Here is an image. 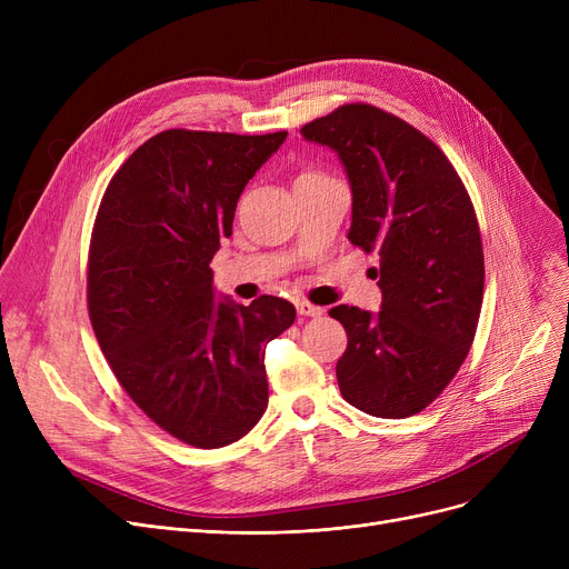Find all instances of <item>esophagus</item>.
Masks as SVG:
<instances>
[{
    "label": "esophagus",
    "mask_w": 569,
    "mask_h": 569,
    "mask_svg": "<svg viewBox=\"0 0 569 569\" xmlns=\"http://www.w3.org/2000/svg\"><path fill=\"white\" fill-rule=\"evenodd\" d=\"M295 307H297V313H300V316H313V318L322 316V309L311 305V302H307V300H300Z\"/></svg>",
    "instance_id": "1"
}]
</instances>
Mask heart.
I'll return each mask as SVG.
<instances>
[{"mask_svg": "<svg viewBox=\"0 0 569 569\" xmlns=\"http://www.w3.org/2000/svg\"><path fill=\"white\" fill-rule=\"evenodd\" d=\"M302 174H316V170H307V172H302Z\"/></svg>", "mask_w": 569, "mask_h": 569, "instance_id": "b5f03b06", "label": "heart"}]
</instances>
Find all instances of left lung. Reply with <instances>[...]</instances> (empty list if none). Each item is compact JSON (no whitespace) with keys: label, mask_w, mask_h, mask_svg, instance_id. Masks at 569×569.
<instances>
[{"label":"left lung","mask_w":569,"mask_h":569,"mask_svg":"<svg viewBox=\"0 0 569 569\" xmlns=\"http://www.w3.org/2000/svg\"><path fill=\"white\" fill-rule=\"evenodd\" d=\"M300 133L339 154L352 189L350 244L380 256V313L330 311L348 335L339 390L373 417L422 412L457 376L480 320L485 251L472 200L431 138L371 103L339 106Z\"/></svg>","instance_id":"obj_1"}]
</instances>
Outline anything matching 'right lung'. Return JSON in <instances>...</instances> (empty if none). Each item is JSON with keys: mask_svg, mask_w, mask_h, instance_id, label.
I'll return each mask as SVG.
<instances>
[{"mask_svg": "<svg viewBox=\"0 0 569 569\" xmlns=\"http://www.w3.org/2000/svg\"><path fill=\"white\" fill-rule=\"evenodd\" d=\"M286 136H152L112 174L89 239L87 311L114 378L157 427L200 450L258 425L264 346L295 322L281 297L214 302L209 269L239 193Z\"/></svg>", "mask_w": 569, "mask_h": 569, "instance_id": "obj_1", "label": "right lung"}]
</instances>
